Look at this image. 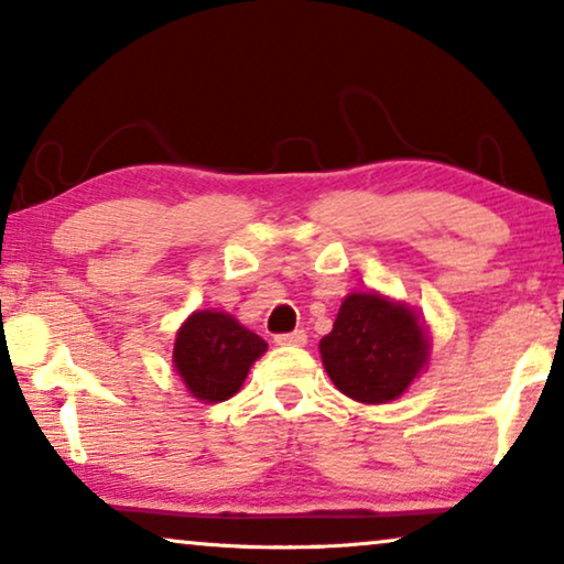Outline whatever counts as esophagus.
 <instances>
[{
	"mask_svg": "<svg viewBox=\"0 0 564 564\" xmlns=\"http://www.w3.org/2000/svg\"><path fill=\"white\" fill-rule=\"evenodd\" d=\"M274 341L280 346H305V330H290V334H276Z\"/></svg>",
	"mask_w": 564,
	"mask_h": 564,
	"instance_id": "1",
	"label": "esophagus"
}]
</instances>
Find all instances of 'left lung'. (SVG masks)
Masks as SVG:
<instances>
[{"mask_svg":"<svg viewBox=\"0 0 564 564\" xmlns=\"http://www.w3.org/2000/svg\"><path fill=\"white\" fill-rule=\"evenodd\" d=\"M323 367L338 390L359 403L403 395L429 357V341L411 307L375 292L341 303L334 330L321 338Z\"/></svg>","mask_w":564,"mask_h":564,"instance_id":"1","label":"left lung"}]
</instances>
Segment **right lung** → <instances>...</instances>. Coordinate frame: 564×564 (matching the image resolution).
I'll return each instance as SVG.
<instances>
[{
    "label": "right lung",
    "mask_w": 564,
    "mask_h": 564,
    "mask_svg": "<svg viewBox=\"0 0 564 564\" xmlns=\"http://www.w3.org/2000/svg\"><path fill=\"white\" fill-rule=\"evenodd\" d=\"M267 351V341L228 313H192L176 334L174 367L189 392L220 403L241 390L249 367Z\"/></svg>",
    "instance_id": "right-lung-1"
}]
</instances>
